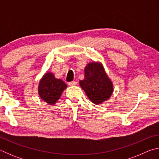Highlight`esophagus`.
I'll use <instances>...</instances> for the list:
<instances>
[{
    "instance_id": "1",
    "label": "esophagus",
    "mask_w": 159,
    "mask_h": 159,
    "mask_svg": "<svg viewBox=\"0 0 159 159\" xmlns=\"http://www.w3.org/2000/svg\"><path fill=\"white\" fill-rule=\"evenodd\" d=\"M77 84V82L76 81H71V82H69V85H70V86H73V85H76Z\"/></svg>"
}]
</instances>
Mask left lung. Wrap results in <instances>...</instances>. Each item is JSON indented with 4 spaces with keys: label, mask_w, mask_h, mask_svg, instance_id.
I'll list each match as a JSON object with an SVG mask.
<instances>
[{
    "label": "left lung",
    "mask_w": 159,
    "mask_h": 159,
    "mask_svg": "<svg viewBox=\"0 0 159 159\" xmlns=\"http://www.w3.org/2000/svg\"><path fill=\"white\" fill-rule=\"evenodd\" d=\"M84 76V79L80 80V85L94 104H101L111 97L113 84L100 63L88 64Z\"/></svg>",
    "instance_id": "obj_1"
}]
</instances>
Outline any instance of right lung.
Here are the masks:
<instances>
[{
	"instance_id": "obj_1",
	"label": "right lung",
	"mask_w": 159,
	"mask_h": 159,
	"mask_svg": "<svg viewBox=\"0 0 159 159\" xmlns=\"http://www.w3.org/2000/svg\"><path fill=\"white\" fill-rule=\"evenodd\" d=\"M66 86L63 80L56 79L52 73L48 72L40 80L39 94L43 100L52 105L60 99Z\"/></svg>"
}]
</instances>
